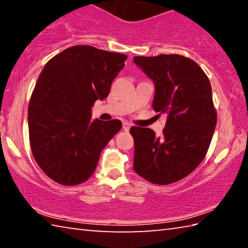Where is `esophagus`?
Returning <instances> with one entry per match:
<instances>
[{"mask_svg": "<svg viewBox=\"0 0 248 248\" xmlns=\"http://www.w3.org/2000/svg\"><path fill=\"white\" fill-rule=\"evenodd\" d=\"M130 128H131V124H130L129 123H124L123 124V129L124 130V131H129Z\"/></svg>", "mask_w": 248, "mask_h": 248, "instance_id": "obj_1", "label": "esophagus"}]
</instances>
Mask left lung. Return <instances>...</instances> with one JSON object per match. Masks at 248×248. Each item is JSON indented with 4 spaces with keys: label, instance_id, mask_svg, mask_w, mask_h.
I'll return each mask as SVG.
<instances>
[{
    "label": "left lung",
    "instance_id": "1",
    "mask_svg": "<svg viewBox=\"0 0 248 248\" xmlns=\"http://www.w3.org/2000/svg\"><path fill=\"white\" fill-rule=\"evenodd\" d=\"M154 83L153 109L166 115L161 137L149 128L132 127L133 170L157 185L186 177L209 149L217 125L211 84L194 60L179 54L134 57Z\"/></svg>",
    "mask_w": 248,
    "mask_h": 248
}]
</instances>
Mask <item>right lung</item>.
Segmentation results:
<instances>
[{
    "label": "right lung",
    "mask_w": 248,
    "mask_h": 248,
    "mask_svg": "<svg viewBox=\"0 0 248 248\" xmlns=\"http://www.w3.org/2000/svg\"><path fill=\"white\" fill-rule=\"evenodd\" d=\"M127 56L74 46L47 62L28 107L31 152L46 175L61 185L86 182L121 121L92 120L96 100L108 96Z\"/></svg>",
    "instance_id": "obj_1"
}]
</instances>
